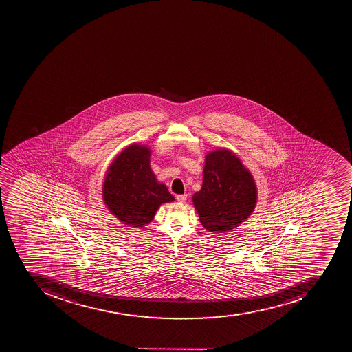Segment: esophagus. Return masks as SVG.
Listing matches in <instances>:
<instances>
[{"instance_id": "esophagus-1", "label": "esophagus", "mask_w": 352, "mask_h": 352, "mask_svg": "<svg viewBox=\"0 0 352 352\" xmlns=\"http://www.w3.org/2000/svg\"><path fill=\"white\" fill-rule=\"evenodd\" d=\"M176 199H177L178 202L184 204V202H186V200H187V195H177Z\"/></svg>"}]
</instances>
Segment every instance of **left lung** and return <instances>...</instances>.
Here are the masks:
<instances>
[{
	"label": "left lung",
	"mask_w": 352,
	"mask_h": 352,
	"mask_svg": "<svg viewBox=\"0 0 352 352\" xmlns=\"http://www.w3.org/2000/svg\"><path fill=\"white\" fill-rule=\"evenodd\" d=\"M258 188L240 158L227 148H217L205 158L202 187L192 196L202 227L223 233L243 223L254 211Z\"/></svg>",
	"instance_id": "left-lung-1"
}]
</instances>
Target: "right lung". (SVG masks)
<instances>
[{"label":"right lung","instance_id":"add662e5","mask_svg":"<svg viewBox=\"0 0 352 352\" xmlns=\"http://www.w3.org/2000/svg\"><path fill=\"white\" fill-rule=\"evenodd\" d=\"M151 153L145 145H129L114 158L105 174L103 202L111 214L130 227H144L161 205L175 200L151 168Z\"/></svg>","mask_w":352,"mask_h":352}]
</instances>
